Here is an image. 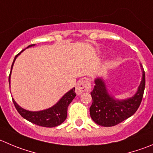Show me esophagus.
I'll return each mask as SVG.
<instances>
[{"label": "esophagus", "mask_w": 153, "mask_h": 153, "mask_svg": "<svg viewBox=\"0 0 153 153\" xmlns=\"http://www.w3.org/2000/svg\"><path fill=\"white\" fill-rule=\"evenodd\" d=\"M91 83L88 79H82L80 80L76 87V92L77 94H82L85 91H89L91 90Z\"/></svg>", "instance_id": "obj_1"}]
</instances>
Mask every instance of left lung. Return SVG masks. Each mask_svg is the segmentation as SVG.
Here are the masks:
<instances>
[{"label": "left lung", "mask_w": 153, "mask_h": 153, "mask_svg": "<svg viewBox=\"0 0 153 153\" xmlns=\"http://www.w3.org/2000/svg\"><path fill=\"white\" fill-rule=\"evenodd\" d=\"M143 78L134 97L123 101L113 98L107 92L104 82L101 78L94 80L95 85L91 91L92 104L90 107V116L97 125L111 127L118 125L135 113L142 101L145 88V72L143 66Z\"/></svg>", "instance_id": "1"}]
</instances>
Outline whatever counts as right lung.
<instances>
[{"label": "right lung", "instance_id": "1", "mask_svg": "<svg viewBox=\"0 0 153 153\" xmlns=\"http://www.w3.org/2000/svg\"><path fill=\"white\" fill-rule=\"evenodd\" d=\"M34 46V44L29 45L27 48ZM23 50H22L18 55L16 56L12 64V66H11V71H12L13 66V64L15 62V60L16 59L17 56ZM10 74H11V71H10V76H9V84H10ZM75 96V88H74L71 90H70L68 92H67L61 98L60 101L57 104H55L53 107H50V108L47 109V110H41V111L38 112H31L25 110V109L19 107L16 103L14 99H13V101L14 105H15V107L16 108L19 113L24 119H27V121L34 123L35 125H37V126H42V127L52 128L61 125L66 119L68 107L69 104L71 103V101L74 100Z\"/></svg>", "mask_w": 153, "mask_h": 153}]
</instances>
